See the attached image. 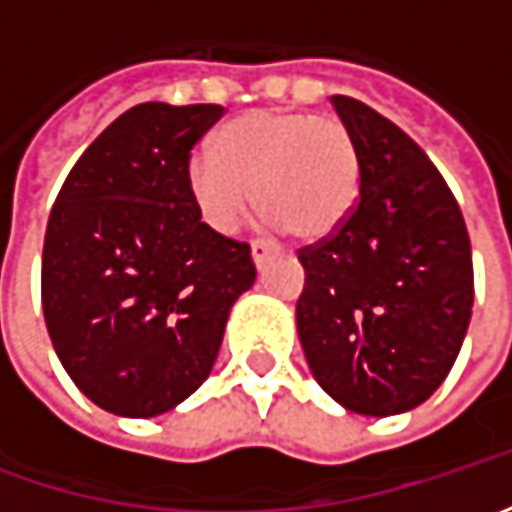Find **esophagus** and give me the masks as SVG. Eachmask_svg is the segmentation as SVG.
<instances>
[{
	"label": "esophagus",
	"mask_w": 512,
	"mask_h": 512,
	"mask_svg": "<svg viewBox=\"0 0 512 512\" xmlns=\"http://www.w3.org/2000/svg\"><path fill=\"white\" fill-rule=\"evenodd\" d=\"M267 253H270V242H265V239H253V242H250V256H253L256 265L265 262Z\"/></svg>",
	"instance_id": "34e87169"
}]
</instances>
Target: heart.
Listing matches in <instances>:
<instances>
[{"label": "heart", "mask_w": 512, "mask_h": 512, "mask_svg": "<svg viewBox=\"0 0 512 512\" xmlns=\"http://www.w3.org/2000/svg\"><path fill=\"white\" fill-rule=\"evenodd\" d=\"M187 187L202 219L219 233L242 225L256 199L270 222L299 239H325L359 202L362 162L342 119L262 108L227 122L213 153L190 156Z\"/></svg>", "instance_id": "1"}]
</instances>
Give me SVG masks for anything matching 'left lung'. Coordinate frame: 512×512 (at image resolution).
<instances>
[{
	"label": "left lung",
	"instance_id": "obj_1",
	"mask_svg": "<svg viewBox=\"0 0 512 512\" xmlns=\"http://www.w3.org/2000/svg\"><path fill=\"white\" fill-rule=\"evenodd\" d=\"M350 128L362 190L330 236L299 247L296 325L307 364L362 416L419 407L447 379L473 310L462 207L402 128L359 99L333 96Z\"/></svg>",
	"mask_w": 512,
	"mask_h": 512
}]
</instances>
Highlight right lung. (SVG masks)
<instances>
[{
    "mask_svg": "<svg viewBox=\"0 0 512 512\" xmlns=\"http://www.w3.org/2000/svg\"><path fill=\"white\" fill-rule=\"evenodd\" d=\"M222 105L145 102L68 173L42 250L50 342L73 384L148 419L205 382L227 313L256 279L250 245L216 233L187 187L190 150Z\"/></svg>",
    "mask_w": 512,
    "mask_h": 512,
    "instance_id": "right-lung-1",
    "label": "right lung"
}]
</instances>
